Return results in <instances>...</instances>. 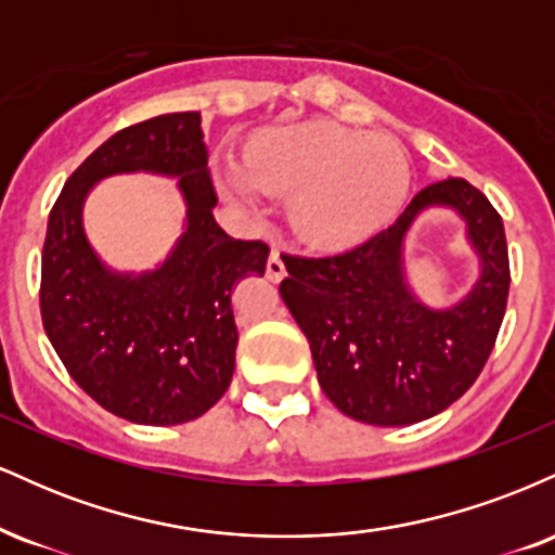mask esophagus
Masks as SVG:
<instances>
[{
    "label": "esophagus",
    "instance_id": "1",
    "mask_svg": "<svg viewBox=\"0 0 555 555\" xmlns=\"http://www.w3.org/2000/svg\"><path fill=\"white\" fill-rule=\"evenodd\" d=\"M266 273H269L271 282H282L286 276V269H284V260H282V253L273 250L269 256V263H266Z\"/></svg>",
    "mask_w": 555,
    "mask_h": 555
}]
</instances>
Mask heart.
Returning <instances> with one entry per match:
<instances>
[{
	"mask_svg": "<svg viewBox=\"0 0 555 555\" xmlns=\"http://www.w3.org/2000/svg\"><path fill=\"white\" fill-rule=\"evenodd\" d=\"M245 175L227 171L234 201L256 190L292 197L289 224L315 250H347L397 219L410 195L412 169L393 138L331 119L269 127L245 149Z\"/></svg>",
	"mask_w": 555,
	"mask_h": 555,
	"instance_id": "1",
	"label": "heart"
}]
</instances>
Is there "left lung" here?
I'll list each match as a JSON object with an SVG mask.
<instances>
[{"mask_svg":"<svg viewBox=\"0 0 555 555\" xmlns=\"http://www.w3.org/2000/svg\"><path fill=\"white\" fill-rule=\"evenodd\" d=\"M433 207L454 210L478 258L476 282L446 309L425 306L405 273V237ZM286 308L308 336L318 384L347 417L399 428L428 420L475 384L508 297L503 221L467 180L420 190L391 227L352 250L284 258Z\"/></svg>","mask_w":555,"mask_h":555,"instance_id":"left-lung-1","label":"left lung"}]
</instances>
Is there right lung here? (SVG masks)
<instances>
[{
	"label": "right lung",
	"instance_id": "add662e5",
	"mask_svg": "<svg viewBox=\"0 0 555 555\" xmlns=\"http://www.w3.org/2000/svg\"><path fill=\"white\" fill-rule=\"evenodd\" d=\"M201 112H175L119 130L62 188L41 256V318L67 373L112 415L138 425L201 417L232 384L237 326L232 289L266 273L269 245L234 240L216 224ZM178 180L183 232L168 258L119 272L94 253L81 208L117 173Z\"/></svg>",
	"mask_w": 555,
	"mask_h": 555
}]
</instances>
